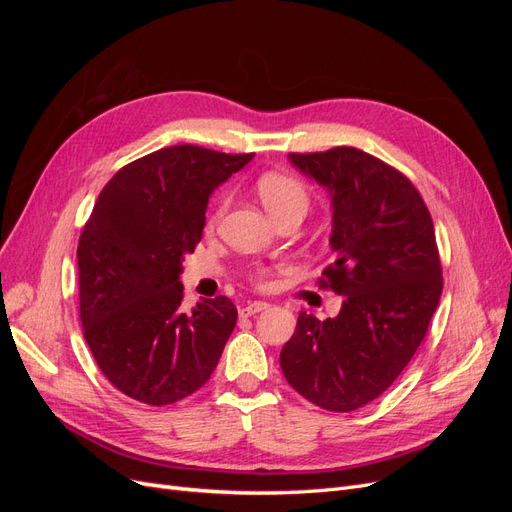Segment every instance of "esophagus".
Listing matches in <instances>:
<instances>
[{"label":"esophagus","instance_id":"1","mask_svg":"<svg viewBox=\"0 0 512 512\" xmlns=\"http://www.w3.org/2000/svg\"><path fill=\"white\" fill-rule=\"evenodd\" d=\"M269 305L265 303V301H252V303H247V305H243L241 309H239V316L241 318H247V316H254V314H260V312H265Z\"/></svg>","mask_w":512,"mask_h":512}]
</instances>
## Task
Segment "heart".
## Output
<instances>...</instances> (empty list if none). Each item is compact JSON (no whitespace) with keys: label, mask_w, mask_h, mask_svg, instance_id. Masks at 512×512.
Wrapping results in <instances>:
<instances>
[{"label":"heart","mask_w":512,"mask_h":512,"mask_svg":"<svg viewBox=\"0 0 512 512\" xmlns=\"http://www.w3.org/2000/svg\"><path fill=\"white\" fill-rule=\"evenodd\" d=\"M258 196L271 215H277L286 209H305L307 205V194L303 185L297 179L280 173H269L260 177Z\"/></svg>","instance_id":"heart-1"}]
</instances>
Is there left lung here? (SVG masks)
<instances>
[{"label": "left lung", "instance_id": "1", "mask_svg": "<svg viewBox=\"0 0 512 512\" xmlns=\"http://www.w3.org/2000/svg\"><path fill=\"white\" fill-rule=\"evenodd\" d=\"M288 160L331 196L333 262L320 284L344 303L324 322L301 312L280 365L307 401L350 412L389 389L423 342L442 294L436 232L414 185L361 149Z\"/></svg>", "mask_w": 512, "mask_h": 512}]
</instances>
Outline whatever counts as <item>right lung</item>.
Returning <instances> with one entry per match:
<instances>
[{"mask_svg":"<svg viewBox=\"0 0 512 512\" xmlns=\"http://www.w3.org/2000/svg\"><path fill=\"white\" fill-rule=\"evenodd\" d=\"M254 153L196 145L153 151L104 185L79 241L87 346L115 389L149 406L192 395L237 324L228 297L181 309L185 254L203 237L209 198Z\"/></svg>","mask_w":512,"mask_h":512,"instance_id":"add662e5","label":"right lung"}]
</instances>
